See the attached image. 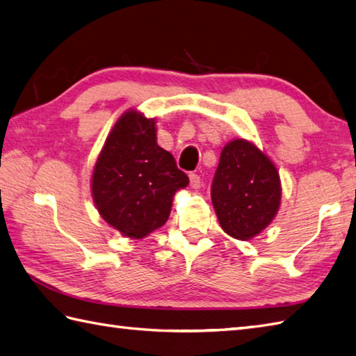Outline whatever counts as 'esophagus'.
<instances>
[{"instance_id": "obj_1", "label": "esophagus", "mask_w": 356, "mask_h": 356, "mask_svg": "<svg viewBox=\"0 0 356 356\" xmlns=\"http://www.w3.org/2000/svg\"><path fill=\"white\" fill-rule=\"evenodd\" d=\"M190 184H191V186L194 188V190H197V188H200L202 179H200L199 174H195V172L190 174Z\"/></svg>"}]
</instances>
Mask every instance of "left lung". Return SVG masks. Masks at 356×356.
<instances>
[{
	"mask_svg": "<svg viewBox=\"0 0 356 356\" xmlns=\"http://www.w3.org/2000/svg\"><path fill=\"white\" fill-rule=\"evenodd\" d=\"M211 199L222 229L237 240H251L278 213L282 185L275 165L252 142H228L214 174Z\"/></svg>",
	"mask_w": 356,
	"mask_h": 356,
	"instance_id": "1",
	"label": "left lung"
}]
</instances>
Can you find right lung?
<instances>
[{
	"label": "right lung",
	"instance_id": "right-lung-1",
	"mask_svg": "<svg viewBox=\"0 0 356 356\" xmlns=\"http://www.w3.org/2000/svg\"><path fill=\"white\" fill-rule=\"evenodd\" d=\"M156 139L154 119L127 111L113 127L93 170L97 211L111 228L130 238H143L163 226L174 194L190 184Z\"/></svg>",
	"mask_w": 356,
	"mask_h": 356
}]
</instances>
